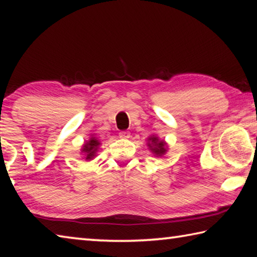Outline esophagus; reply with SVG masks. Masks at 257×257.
<instances>
[{"instance_id": "esophagus-1", "label": "esophagus", "mask_w": 257, "mask_h": 257, "mask_svg": "<svg viewBox=\"0 0 257 257\" xmlns=\"http://www.w3.org/2000/svg\"><path fill=\"white\" fill-rule=\"evenodd\" d=\"M119 138L120 139H130L131 133L128 132V131H122V132L119 133Z\"/></svg>"}]
</instances>
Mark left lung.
Masks as SVG:
<instances>
[{
  "mask_svg": "<svg viewBox=\"0 0 257 257\" xmlns=\"http://www.w3.org/2000/svg\"><path fill=\"white\" fill-rule=\"evenodd\" d=\"M148 148L154 157H163L168 152L169 145L164 140H160L158 135H150L148 138Z\"/></svg>",
  "mask_w": 257,
  "mask_h": 257,
  "instance_id": "8db88e82",
  "label": "left lung"
}]
</instances>
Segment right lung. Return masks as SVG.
<instances>
[{
    "mask_svg": "<svg viewBox=\"0 0 257 257\" xmlns=\"http://www.w3.org/2000/svg\"><path fill=\"white\" fill-rule=\"evenodd\" d=\"M99 147H100L99 140L97 138H95L94 135H91L88 141H86L80 149L81 154L84 156V159L86 161H91V160H94V158H96Z\"/></svg>",
    "mask_w": 257,
    "mask_h": 257,
    "instance_id": "right-lung-1",
    "label": "right lung"
}]
</instances>
